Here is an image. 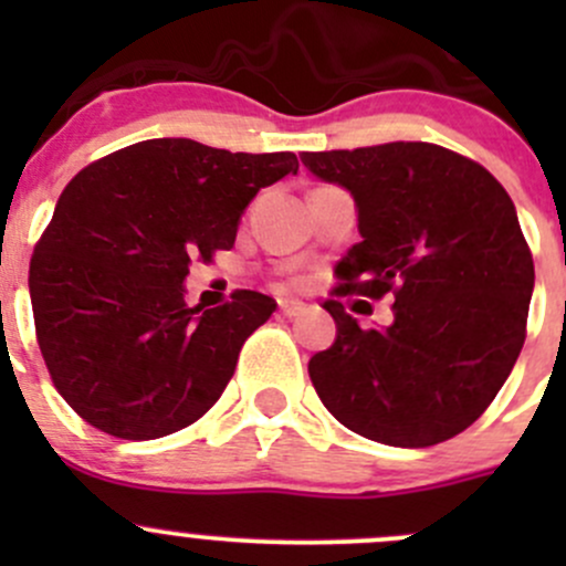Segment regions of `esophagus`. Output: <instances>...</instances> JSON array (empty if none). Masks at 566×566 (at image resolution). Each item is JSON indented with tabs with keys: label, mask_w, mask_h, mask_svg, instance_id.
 <instances>
[{
	"label": "esophagus",
	"mask_w": 566,
	"mask_h": 566,
	"mask_svg": "<svg viewBox=\"0 0 566 566\" xmlns=\"http://www.w3.org/2000/svg\"><path fill=\"white\" fill-rule=\"evenodd\" d=\"M279 310H282L284 317H301L306 312V304L295 298H279Z\"/></svg>",
	"instance_id": "34e87169"
}]
</instances>
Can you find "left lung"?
Instances as JSON below:
<instances>
[{
    "label": "left lung",
    "mask_w": 566,
    "mask_h": 566,
    "mask_svg": "<svg viewBox=\"0 0 566 566\" xmlns=\"http://www.w3.org/2000/svg\"><path fill=\"white\" fill-rule=\"evenodd\" d=\"M301 161L356 202L361 241L336 265V293H394L391 325L369 331L342 301H323L336 339L310 358L317 397L369 441H449L493 402L526 339L534 260L510 193L484 167L427 142Z\"/></svg>",
    "instance_id": "left-lung-1"
}]
</instances>
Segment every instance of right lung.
I'll list each match as a JSON object with an SVG mask.
<instances>
[{"label":"right lung","instance_id":"obj_1","mask_svg":"<svg viewBox=\"0 0 566 566\" xmlns=\"http://www.w3.org/2000/svg\"><path fill=\"white\" fill-rule=\"evenodd\" d=\"M295 172L293 153L147 139L67 182L32 256L30 298L51 380L84 421L153 441L213 408L276 301L238 290L224 306H188V268L235 247L260 188Z\"/></svg>","mask_w":566,"mask_h":566}]
</instances>
